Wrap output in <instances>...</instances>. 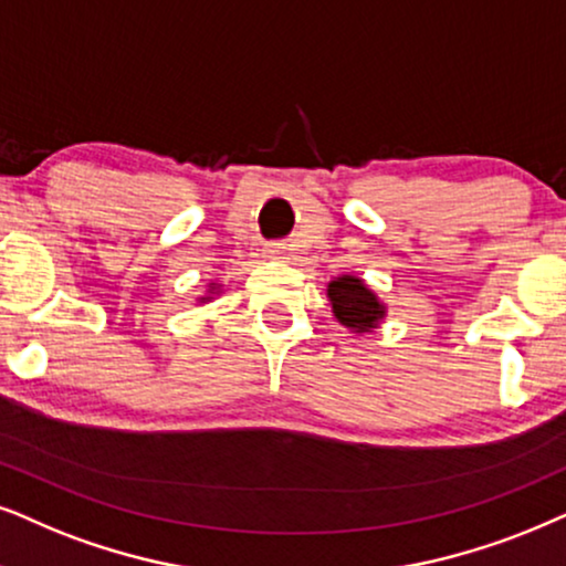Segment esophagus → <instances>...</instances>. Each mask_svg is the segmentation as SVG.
I'll return each instance as SVG.
<instances>
[{
	"label": "esophagus",
	"mask_w": 566,
	"mask_h": 566,
	"mask_svg": "<svg viewBox=\"0 0 566 566\" xmlns=\"http://www.w3.org/2000/svg\"><path fill=\"white\" fill-rule=\"evenodd\" d=\"M266 253L269 259H287V245L284 242H271V245H266Z\"/></svg>",
	"instance_id": "34e87169"
}]
</instances>
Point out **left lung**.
<instances>
[{
    "instance_id": "8db88e82",
    "label": "left lung",
    "mask_w": 566,
    "mask_h": 566,
    "mask_svg": "<svg viewBox=\"0 0 566 566\" xmlns=\"http://www.w3.org/2000/svg\"><path fill=\"white\" fill-rule=\"evenodd\" d=\"M334 318L353 334H368L386 318V305L357 274L334 276L326 287Z\"/></svg>"
}]
</instances>
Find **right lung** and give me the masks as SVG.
Masks as SVG:
<instances>
[{"instance_id": "add662e5", "label": "right lung", "mask_w": 566, "mask_h": 566, "mask_svg": "<svg viewBox=\"0 0 566 566\" xmlns=\"http://www.w3.org/2000/svg\"><path fill=\"white\" fill-rule=\"evenodd\" d=\"M219 292H221V284L211 282V284H209V290H206V295H203V297H198V303H211V300L217 297Z\"/></svg>"}]
</instances>
